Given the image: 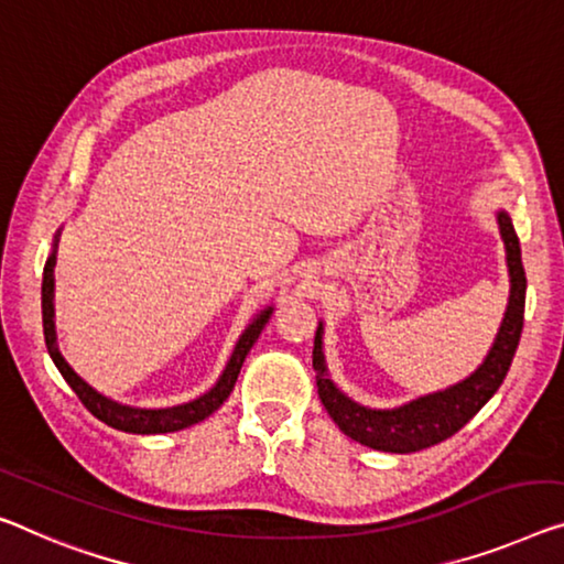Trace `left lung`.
Masks as SVG:
<instances>
[{"mask_svg":"<svg viewBox=\"0 0 564 564\" xmlns=\"http://www.w3.org/2000/svg\"><path fill=\"white\" fill-rule=\"evenodd\" d=\"M497 221L507 249L509 305L489 355L462 383L446 388V391L421 395L411 403L398 405V409H366V405L350 401L327 376L323 355V323H319L315 333V350H312V368L317 372V393L325 411L330 413V419L340 426L345 436H350L362 446L376 448V452H421V448L436 446L448 436H454L458 429H464L505 383L519 337H522L527 276L512 219H509L507 212H499Z\"/></svg>","mask_w":564,"mask_h":564,"instance_id":"1","label":"left lung"}]
</instances>
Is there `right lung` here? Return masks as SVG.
<instances>
[{"mask_svg":"<svg viewBox=\"0 0 564 564\" xmlns=\"http://www.w3.org/2000/svg\"><path fill=\"white\" fill-rule=\"evenodd\" d=\"M55 247H57V237L55 245H52V254L45 262V274H42V327H45V343H47V352L52 362H55L57 370L63 372V378L67 380V386L73 388L80 398L85 409H88L95 419H100L108 426L126 431V433H171V431H181L194 426V423L209 419V415L219 409V405L227 401L229 393L234 391V383H237L241 362H245L247 352L252 350V345L257 343L259 333L264 330V325L270 323L272 317V307H267L259 312V315L247 325V330L241 333L237 348H234L231 358L227 362V368L216 380L212 391H206L204 395H198L196 401L181 403V405H171V409H133V405H123L112 398H106L102 393L95 391L93 386L85 383V380L77 376V372L67 366V360L63 358V352L57 348V333H55Z\"/></svg>","mask_w":564,"mask_h":564,"instance_id":"obj_1","label":"right lung"}]
</instances>
